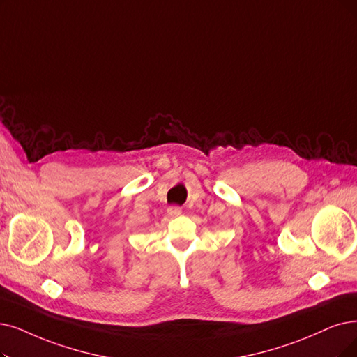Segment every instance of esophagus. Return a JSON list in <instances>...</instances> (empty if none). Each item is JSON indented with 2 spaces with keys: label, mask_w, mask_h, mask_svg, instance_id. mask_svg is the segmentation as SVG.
<instances>
[{
  "label": "esophagus",
  "mask_w": 357,
  "mask_h": 357,
  "mask_svg": "<svg viewBox=\"0 0 357 357\" xmlns=\"http://www.w3.org/2000/svg\"><path fill=\"white\" fill-rule=\"evenodd\" d=\"M168 213L171 217H177V215H180L181 213V208L180 206H169L168 208Z\"/></svg>",
  "instance_id": "1"
}]
</instances>
